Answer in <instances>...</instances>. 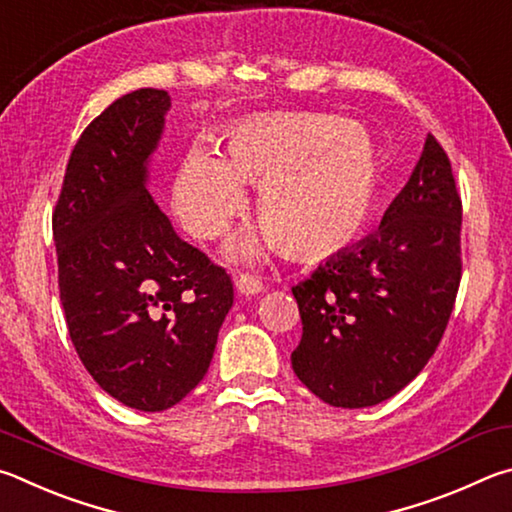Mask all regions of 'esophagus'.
<instances>
[{
    "label": "esophagus",
    "mask_w": 512,
    "mask_h": 512,
    "mask_svg": "<svg viewBox=\"0 0 512 512\" xmlns=\"http://www.w3.org/2000/svg\"><path fill=\"white\" fill-rule=\"evenodd\" d=\"M236 290L238 294H242V297H256V294L263 292V283L254 279V276L242 274L236 279Z\"/></svg>",
    "instance_id": "1"
}]
</instances>
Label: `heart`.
Listing matches in <instances>:
<instances>
[{
	"label": "heart",
	"mask_w": 512,
	"mask_h": 512,
	"mask_svg": "<svg viewBox=\"0 0 512 512\" xmlns=\"http://www.w3.org/2000/svg\"><path fill=\"white\" fill-rule=\"evenodd\" d=\"M242 182L258 188L256 215L292 256L344 247L369 213L375 150L362 128L337 116H263L233 125L218 155L195 146L175 179V213L195 238L227 231L247 204ZM251 254V240L236 242Z\"/></svg>",
	"instance_id": "obj_1"
}]
</instances>
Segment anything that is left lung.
<instances>
[{
    "label": "left lung",
    "instance_id": "obj_1",
    "mask_svg": "<svg viewBox=\"0 0 512 512\" xmlns=\"http://www.w3.org/2000/svg\"><path fill=\"white\" fill-rule=\"evenodd\" d=\"M461 195L432 134L380 229L294 285L297 378L328 405L373 407L425 369L461 283Z\"/></svg>",
    "mask_w": 512,
    "mask_h": 512
}]
</instances>
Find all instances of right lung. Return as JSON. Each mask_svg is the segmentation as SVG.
Returning <instances> with one entry per match:
<instances>
[{
  "mask_svg": "<svg viewBox=\"0 0 512 512\" xmlns=\"http://www.w3.org/2000/svg\"><path fill=\"white\" fill-rule=\"evenodd\" d=\"M168 110L164 89L116 98L76 141L53 211L71 342L98 387L139 411H164L200 384L233 306L231 276L148 193Z\"/></svg>",
  "mask_w": 512,
  "mask_h": 512,
  "instance_id": "obj_1",
  "label": "right lung"
}]
</instances>
